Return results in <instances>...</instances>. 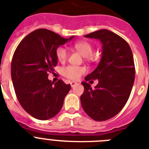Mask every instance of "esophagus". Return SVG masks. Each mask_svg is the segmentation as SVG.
<instances>
[{
  "label": "esophagus",
  "mask_w": 149,
  "mask_h": 149,
  "mask_svg": "<svg viewBox=\"0 0 149 149\" xmlns=\"http://www.w3.org/2000/svg\"><path fill=\"white\" fill-rule=\"evenodd\" d=\"M70 85H71V87H72V88H73L75 86H77V82H71Z\"/></svg>",
  "instance_id": "obj_1"
}]
</instances>
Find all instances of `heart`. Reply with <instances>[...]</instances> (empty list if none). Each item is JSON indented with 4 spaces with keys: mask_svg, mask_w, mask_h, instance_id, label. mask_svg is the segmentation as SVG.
Returning a JSON list of instances; mask_svg holds the SVG:
<instances>
[{
    "mask_svg": "<svg viewBox=\"0 0 149 149\" xmlns=\"http://www.w3.org/2000/svg\"><path fill=\"white\" fill-rule=\"evenodd\" d=\"M73 47L80 54L82 57H89L93 53V47L88 42L81 41L77 42L73 45ZM69 53L65 47H58L56 50V57L60 62L67 61ZM86 70L83 67L76 66H67L62 69V74L66 78L71 80H77L85 72Z\"/></svg>",
    "mask_w": 149,
    "mask_h": 149,
    "instance_id": "obj_1",
    "label": "heart"
}]
</instances>
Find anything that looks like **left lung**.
<instances>
[{
  "instance_id": "obj_1",
  "label": "left lung",
  "mask_w": 149,
  "mask_h": 149,
  "mask_svg": "<svg viewBox=\"0 0 149 149\" xmlns=\"http://www.w3.org/2000/svg\"><path fill=\"white\" fill-rule=\"evenodd\" d=\"M99 39L102 44V59L98 67L85 77L82 107L92 119L104 121L123 109L129 99L135 80V65L131 48L123 38L107 29L85 36ZM98 79L92 89L87 82Z\"/></svg>"
}]
</instances>
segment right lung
Masks as SVG:
<instances>
[{"mask_svg": "<svg viewBox=\"0 0 149 149\" xmlns=\"http://www.w3.org/2000/svg\"><path fill=\"white\" fill-rule=\"evenodd\" d=\"M74 36L64 38L51 30L39 29L19 44L11 63L15 93L23 109L38 120L51 119L59 113L70 85L54 84L47 79L57 64L56 50Z\"/></svg>", "mask_w": 149, "mask_h": 149, "instance_id": "1", "label": "right lung"}]
</instances>
